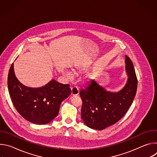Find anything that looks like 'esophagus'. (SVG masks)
<instances>
[{"instance_id": "esophagus-1", "label": "esophagus", "mask_w": 157, "mask_h": 157, "mask_svg": "<svg viewBox=\"0 0 157 157\" xmlns=\"http://www.w3.org/2000/svg\"><path fill=\"white\" fill-rule=\"evenodd\" d=\"M79 89L77 87H71V94L73 96H76L79 94Z\"/></svg>"}]
</instances>
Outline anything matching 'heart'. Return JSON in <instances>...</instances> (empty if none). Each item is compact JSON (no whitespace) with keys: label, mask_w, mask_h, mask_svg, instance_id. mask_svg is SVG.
<instances>
[{"label":"heart","mask_w":157,"mask_h":157,"mask_svg":"<svg viewBox=\"0 0 157 157\" xmlns=\"http://www.w3.org/2000/svg\"><path fill=\"white\" fill-rule=\"evenodd\" d=\"M64 73L67 76H68V77H70V76H71V73H70V72H68V71H64Z\"/></svg>","instance_id":"b5f03b06"}]
</instances>
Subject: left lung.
Instances as JSON below:
<instances>
[{
	"mask_svg": "<svg viewBox=\"0 0 157 157\" xmlns=\"http://www.w3.org/2000/svg\"><path fill=\"white\" fill-rule=\"evenodd\" d=\"M125 62L128 78L119 91H107L95 79L81 90V118L89 128L101 130L115 124L132 105L137 92V79L132 62L127 55Z\"/></svg>",
	"mask_w": 157,
	"mask_h": 157,
	"instance_id": "left-lung-1",
	"label": "left lung"
}]
</instances>
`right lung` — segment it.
Here are the masks:
<instances>
[{"label":"right lung","mask_w":157,"mask_h":157,"mask_svg":"<svg viewBox=\"0 0 157 157\" xmlns=\"http://www.w3.org/2000/svg\"><path fill=\"white\" fill-rule=\"evenodd\" d=\"M8 89L18 113L27 121L36 124H45L58 114L61 103L71 93L69 84L54 79L41 87L32 88L22 84L16 78L13 63L8 75Z\"/></svg>","instance_id":"obj_1"}]
</instances>
